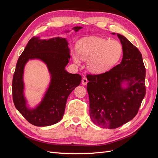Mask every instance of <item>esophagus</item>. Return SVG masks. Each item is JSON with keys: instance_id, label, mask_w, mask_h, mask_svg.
Returning a JSON list of instances; mask_svg holds the SVG:
<instances>
[{"instance_id": "obj_1", "label": "esophagus", "mask_w": 158, "mask_h": 158, "mask_svg": "<svg viewBox=\"0 0 158 158\" xmlns=\"http://www.w3.org/2000/svg\"><path fill=\"white\" fill-rule=\"evenodd\" d=\"M88 79L85 78V77H84L83 78H82V84L83 85H86L87 84H88Z\"/></svg>"}]
</instances>
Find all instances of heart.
<instances>
[{"label": "heart", "instance_id": "heart-1", "mask_svg": "<svg viewBox=\"0 0 158 158\" xmlns=\"http://www.w3.org/2000/svg\"><path fill=\"white\" fill-rule=\"evenodd\" d=\"M78 53L74 52L73 57L76 64L80 63V59L88 60V69L98 74L113 68L121 59L123 47L115 40L102 37H87L79 41L77 45Z\"/></svg>", "mask_w": 158, "mask_h": 158}]
</instances>
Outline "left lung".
<instances>
[{
    "label": "left lung",
    "mask_w": 158,
    "mask_h": 158,
    "mask_svg": "<svg viewBox=\"0 0 158 158\" xmlns=\"http://www.w3.org/2000/svg\"><path fill=\"white\" fill-rule=\"evenodd\" d=\"M117 36L123 47L121 63L104 73L87 76L91 120L109 129L132 120L146 94V69L141 52L125 37ZM125 81L127 87L123 89L122 83Z\"/></svg>",
    "instance_id": "left-lung-1"
}]
</instances>
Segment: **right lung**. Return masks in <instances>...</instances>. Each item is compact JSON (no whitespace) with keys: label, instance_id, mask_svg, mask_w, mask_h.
I'll return each instance as SVG.
<instances>
[{"label":"right lung","instance_id":"right-lung-1","mask_svg":"<svg viewBox=\"0 0 158 158\" xmlns=\"http://www.w3.org/2000/svg\"><path fill=\"white\" fill-rule=\"evenodd\" d=\"M82 27H73L78 31ZM70 50L65 38L40 40L33 37L18 60L12 80V97L16 108L22 116L37 127L52 125L63 118L66 100L70 94L80 85L82 77L65 70L69 63ZM37 58L47 64L52 76L50 87L41 103L35 109L26 107L23 96V74L25 64L30 59Z\"/></svg>","mask_w":158,"mask_h":158}]
</instances>
